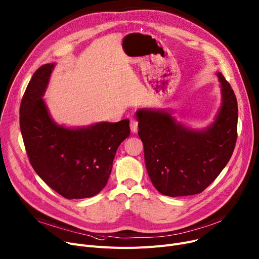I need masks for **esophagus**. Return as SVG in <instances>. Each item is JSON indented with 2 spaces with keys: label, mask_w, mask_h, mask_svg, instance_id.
I'll return each instance as SVG.
<instances>
[{
  "label": "esophagus",
  "mask_w": 259,
  "mask_h": 259,
  "mask_svg": "<svg viewBox=\"0 0 259 259\" xmlns=\"http://www.w3.org/2000/svg\"><path fill=\"white\" fill-rule=\"evenodd\" d=\"M139 123H137V120L134 119V118H131L130 120V128H131V131L133 133H136L137 130H139V125H137Z\"/></svg>",
  "instance_id": "esophagus-1"
}]
</instances>
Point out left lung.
<instances>
[{"instance_id":"1","label":"left lung","mask_w":259,"mask_h":259,"mask_svg":"<svg viewBox=\"0 0 259 259\" xmlns=\"http://www.w3.org/2000/svg\"><path fill=\"white\" fill-rule=\"evenodd\" d=\"M222 105L209 126L191 129L163 109L136 111L152 184L168 197L202 193L228 163L237 137V101L221 73Z\"/></svg>"}]
</instances>
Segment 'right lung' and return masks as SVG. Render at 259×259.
<instances>
[{
	"label": "right lung",
	"instance_id": "add662e5",
	"mask_svg": "<svg viewBox=\"0 0 259 259\" xmlns=\"http://www.w3.org/2000/svg\"><path fill=\"white\" fill-rule=\"evenodd\" d=\"M55 63L33 74L20 108L27 155L36 174L66 199L91 198L107 184L116 150L130 135L129 119L66 128L51 117L42 99Z\"/></svg>",
	"mask_w": 259,
	"mask_h": 259
}]
</instances>
